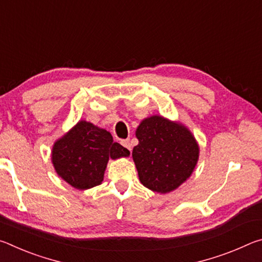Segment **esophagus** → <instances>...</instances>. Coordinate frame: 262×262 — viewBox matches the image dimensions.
<instances>
[{"mask_svg":"<svg viewBox=\"0 0 262 262\" xmlns=\"http://www.w3.org/2000/svg\"><path fill=\"white\" fill-rule=\"evenodd\" d=\"M121 144L125 147L126 149L129 150V151H132V144H130V141L129 140H123L121 141Z\"/></svg>","mask_w":262,"mask_h":262,"instance_id":"1","label":"esophagus"}]
</instances>
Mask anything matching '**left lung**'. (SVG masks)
Instances as JSON below:
<instances>
[{"label":"left lung","instance_id":"1","mask_svg":"<svg viewBox=\"0 0 262 262\" xmlns=\"http://www.w3.org/2000/svg\"><path fill=\"white\" fill-rule=\"evenodd\" d=\"M133 161L141 184L152 192H172L193 173L200 148L187 127L161 115L142 120Z\"/></svg>","mask_w":262,"mask_h":262}]
</instances>
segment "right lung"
Returning <instances> with one entry per match:
<instances>
[{"label":"right lung","mask_w":262,"mask_h":262,"mask_svg":"<svg viewBox=\"0 0 262 262\" xmlns=\"http://www.w3.org/2000/svg\"><path fill=\"white\" fill-rule=\"evenodd\" d=\"M129 154L113 141L110 132L81 120L55 141L52 163L66 183L84 190L101 184L110 158L128 157Z\"/></svg>","instance_id":"obj_1"}]
</instances>
